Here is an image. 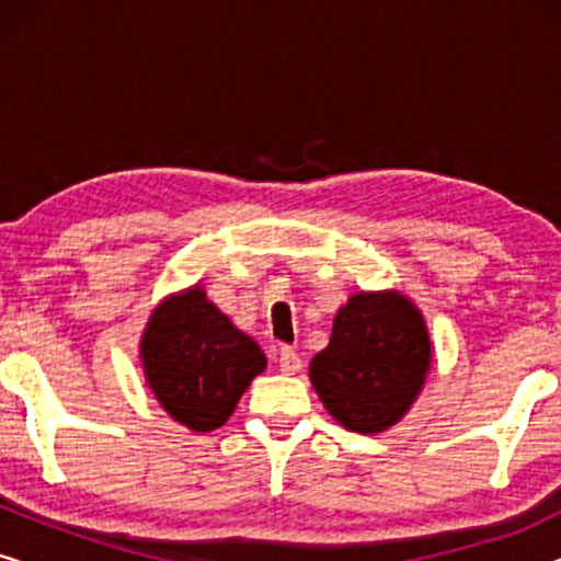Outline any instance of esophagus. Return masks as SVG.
Instances as JSON below:
<instances>
[{"mask_svg":"<svg viewBox=\"0 0 561 561\" xmlns=\"http://www.w3.org/2000/svg\"><path fill=\"white\" fill-rule=\"evenodd\" d=\"M278 365H280V373H286V375H296L304 367L301 357H298V352L294 347H280Z\"/></svg>","mask_w":561,"mask_h":561,"instance_id":"34e87169","label":"esophagus"}]
</instances>
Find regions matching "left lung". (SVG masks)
Returning a JSON list of instances; mask_svg holds the SVG:
<instances>
[{
	"label": "left lung",
	"instance_id": "obj_1",
	"mask_svg": "<svg viewBox=\"0 0 561 561\" xmlns=\"http://www.w3.org/2000/svg\"><path fill=\"white\" fill-rule=\"evenodd\" d=\"M432 367V340L421 311L398 290H359L336 311L327 350L309 378L344 428L378 434L405 416Z\"/></svg>",
	"mask_w": 561,
	"mask_h": 561
}]
</instances>
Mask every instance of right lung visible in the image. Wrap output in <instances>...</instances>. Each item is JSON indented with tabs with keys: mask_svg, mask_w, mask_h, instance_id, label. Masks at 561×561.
Here are the masks:
<instances>
[{
	"mask_svg": "<svg viewBox=\"0 0 561 561\" xmlns=\"http://www.w3.org/2000/svg\"><path fill=\"white\" fill-rule=\"evenodd\" d=\"M145 380L179 424L214 432L267 359L196 286L168 296L150 313L140 340Z\"/></svg>",
	"mask_w": 561,
	"mask_h": 561,
	"instance_id": "right-lung-1",
	"label": "right lung"
}]
</instances>
